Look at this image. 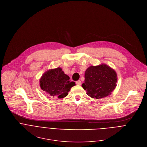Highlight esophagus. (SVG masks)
<instances>
[{"instance_id":"34e87169","label":"esophagus","mask_w":147,"mask_h":147,"mask_svg":"<svg viewBox=\"0 0 147 147\" xmlns=\"http://www.w3.org/2000/svg\"><path fill=\"white\" fill-rule=\"evenodd\" d=\"M76 84L78 85H81V81L80 80H78L77 81H76Z\"/></svg>"}]
</instances>
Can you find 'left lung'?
Wrapping results in <instances>:
<instances>
[{
  "label": "left lung",
  "instance_id": "left-lung-1",
  "mask_svg": "<svg viewBox=\"0 0 147 147\" xmlns=\"http://www.w3.org/2000/svg\"><path fill=\"white\" fill-rule=\"evenodd\" d=\"M117 82L115 71L106 64H101L90 66L86 70L82 86L89 96L99 99L110 95L117 86Z\"/></svg>",
  "mask_w": 147,
  "mask_h": 147
}]
</instances>
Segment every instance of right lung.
Returning a JSON list of instances; mask_svg holds the SVG:
<instances>
[{
  "label": "right lung",
  "instance_id": "1",
  "mask_svg": "<svg viewBox=\"0 0 147 147\" xmlns=\"http://www.w3.org/2000/svg\"><path fill=\"white\" fill-rule=\"evenodd\" d=\"M69 80L70 77L62 69L57 67L48 70L42 74L40 80V86L50 96L64 98L71 88L76 85L74 82H70Z\"/></svg>",
  "mask_w": 147,
  "mask_h": 147
}]
</instances>
